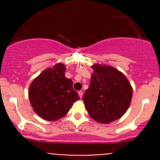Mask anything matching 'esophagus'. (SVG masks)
<instances>
[{"label":"esophagus","instance_id":"esophagus-1","mask_svg":"<svg viewBox=\"0 0 160 160\" xmlns=\"http://www.w3.org/2000/svg\"><path fill=\"white\" fill-rule=\"evenodd\" d=\"M78 95H79V97L81 98H82L83 92H82V90H79V91H78Z\"/></svg>","mask_w":160,"mask_h":160}]
</instances>
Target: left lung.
Returning <instances> with one entry per match:
<instances>
[{
	"mask_svg": "<svg viewBox=\"0 0 160 160\" xmlns=\"http://www.w3.org/2000/svg\"><path fill=\"white\" fill-rule=\"evenodd\" d=\"M90 84L83 95L89 115L96 122L110 123L127 112L133 90L122 72L111 66L94 64Z\"/></svg>",
	"mask_w": 160,
	"mask_h": 160,
	"instance_id": "obj_1",
	"label": "left lung"
}]
</instances>
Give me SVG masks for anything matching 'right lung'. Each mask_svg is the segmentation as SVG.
I'll return each mask as SVG.
<instances>
[{
    "instance_id": "1",
    "label": "right lung",
    "mask_w": 160,
    "mask_h": 160,
    "mask_svg": "<svg viewBox=\"0 0 160 160\" xmlns=\"http://www.w3.org/2000/svg\"><path fill=\"white\" fill-rule=\"evenodd\" d=\"M66 66L57 63L41 73L32 82L29 98L33 111L47 121L62 118L70 111L74 102L79 100L73 89L71 79L65 76Z\"/></svg>"
}]
</instances>
